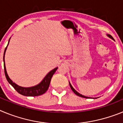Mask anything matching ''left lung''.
Listing matches in <instances>:
<instances>
[{
    "mask_svg": "<svg viewBox=\"0 0 123 123\" xmlns=\"http://www.w3.org/2000/svg\"><path fill=\"white\" fill-rule=\"evenodd\" d=\"M106 36H108V37H110V39H111L114 40L113 37L111 36V35H110V34H107V35H106ZM69 86H70V87H71V90H72V91H73V92L74 93V94H76V95H78V96H79V97H83V98H92V97H89L84 96V95H82V94H79V92H77V91H76V90H75L74 89V88H73V87L72 86H71V83H70V82H69ZM97 98H98V97H97Z\"/></svg>",
    "mask_w": 123,
    "mask_h": 123,
    "instance_id": "1",
    "label": "left lung"
}]
</instances>
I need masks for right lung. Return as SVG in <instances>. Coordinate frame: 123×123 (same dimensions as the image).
Segmentation results:
<instances>
[{
	"instance_id": "1",
	"label": "right lung",
	"mask_w": 123,
	"mask_h": 123,
	"mask_svg": "<svg viewBox=\"0 0 123 123\" xmlns=\"http://www.w3.org/2000/svg\"><path fill=\"white\" fill-rule=\"evenodd\" d=\"M11 38V37H10ZM9 41H8V45L9 44ZM7 45V46H8ZM7 46L5 48V51H4V71H5V75L6 77V79L7 80L10 84L12 86L13 88L15 89L19 94H21L25 96H29V97H35V96H39V95H42L44 94L49 89V87L50 85V82L51 79H52V76L54 75L55 73V71H56V69H58V67L54 68V69H52L49 73L47 74L44 77V78L42 79V81H41L40 83H39L37 85L34 86L32 87H24L19 86L17 85V84H15V82H13L11 80L10 78L8 76V74L6 73V67H5V52H6V48Z\"/></svg>"
}]
</instances>
